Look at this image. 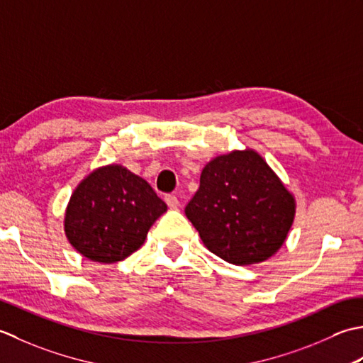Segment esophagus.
<instances>
[{
	"label": "esophagus",
	"instance_id": "obj_1",
	"mask_svg": "<svg viewBox=\"0 0 363 363\" xmlns=\"http://www.w3.org/2000/svg\"><path fill=\"white\" fill-rule=\"evenodd\" d=\"M164 201H166V203H167V206L171 210H177L180 206V202H179V199H177V196H172V194H169V196H166L164 197Z\"/></svg>",
	"mask_w": 363,
	"mask_h": 363
}]
</instances>
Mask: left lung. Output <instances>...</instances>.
<instances>
[{"mask_svg": "<svg viewBox=\"0 0 363 363\" xmlns=\"http://www.w3.org/2000/svg\"><path fill=\"white\" fill-rule=\"evenodd\" d=\"M184 214L210 252L232 264H255L282 247L296 199L260 153L233 150L206 162Z\"/></svg>", "mask_w": 363, "mask_h": 363, "instance_id": "obj_1", "label": "left lung"}]
</instances>
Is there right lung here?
I'll return each instance as SVG.
<instances>
[{"instance_id": "right-lung-1", "label": "right lung", "mask_w": 363, "mask_h": 363, "mask_svg": "<svg viewBox=\"0 0 363 363\" xmlns=\"http://www.w3.org/2000/svg\"><path fill=\"white\" fill-rule=\"evenodd\" d=\"M167 205L122 164L95 169L79 182L65 208L64 232L87 260L111 264L143 246Z\"/></svg>"}]
</instances>
